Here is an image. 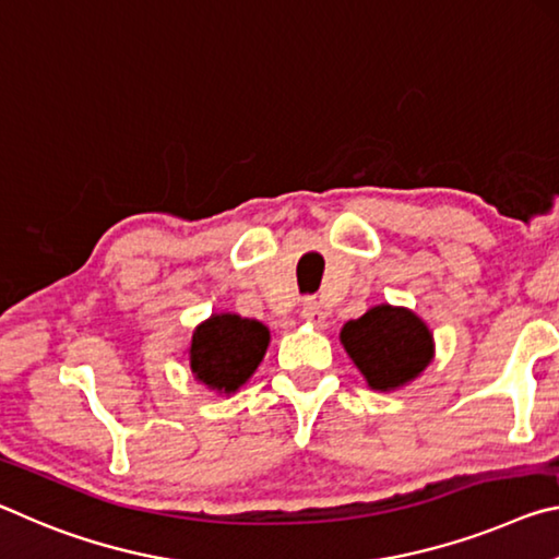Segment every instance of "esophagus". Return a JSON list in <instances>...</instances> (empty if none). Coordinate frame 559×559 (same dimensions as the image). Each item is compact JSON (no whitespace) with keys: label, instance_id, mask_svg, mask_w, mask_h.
<instances>
[{"label":"esophagus","instance_id":"obj_1","mask_svg":"<svg viewBox=\"0 0 559 559\" xmlns=\"http://www.w3.org/2000/svg\"><path fill=\"white\" fill-rule=\"evenodd\" d=\"M301 319H305V322H309V324H314V326H322L324 324L322 307H319L314 299H307L305 305H301Z\"/></svg>","mask_w":559,"mask_h":559}]
</instances>
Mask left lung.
<instances>
[{
  "mask_svg": "<svg viewBox=\"0 0 559 559\" xmlns=\"http://www.w3.org/2000/svg\"><path fill=\"white\" fill-rule=\"evenodd\" d=\"M340 342L371 391H399L433 361V332L406 307L377 305L342 326Z\"/></svg>",
  "mask_w": 559,
  "mask_h": 559,
  "instance_id": "8db88e82",
  "label": "left lung"
}]
</instances>
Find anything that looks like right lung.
<instances>
[{
  "mask_svg": "<svg viewBox=\"0 0 559 559\" xmlns=\"http://www.w3.org/2000/svg\"><path fill=\"white\" fill-rule=\"evenodd\" d=\"M270 329L233 312L210 314L188 344V366L198 383L219 396L240 391L258 371L270 346Z\"/></svg>",
  "mask_w": 559,
  "mask_h": 559,
  "instance_id": "right-lung-1",
  "label": "right lung"
}]
</instances>
